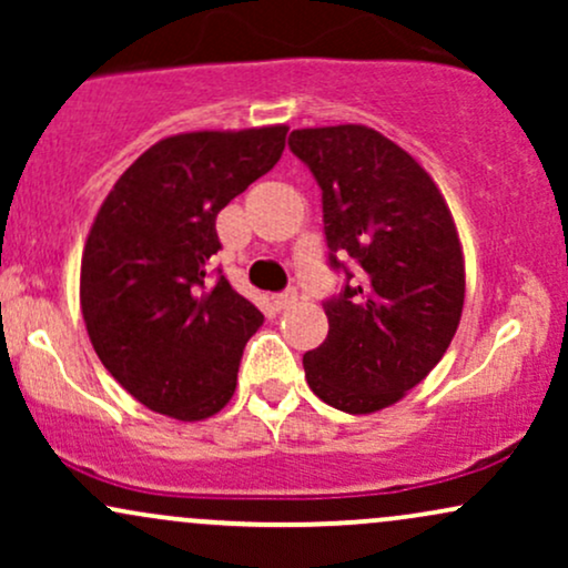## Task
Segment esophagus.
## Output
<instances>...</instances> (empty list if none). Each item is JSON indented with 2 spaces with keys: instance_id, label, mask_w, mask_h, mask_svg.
<instances>
[{
  "instance_id": "34e87169",
  "label": "esophagus",
  "mask_w": 568,
  "mask_h": 568,
  "mask_svg": "<svg viewBox=\"0 0 568 568\" xmlns=\"http://www.w3.org/2000/svg\"><path fill=\"white\" fill-rule=\"evenodd\" d=\"M296 302H298V291L296 288H285L283 293H277V296H275L277 310H288V306H293Z\"/></svg>"
}]
</instances>
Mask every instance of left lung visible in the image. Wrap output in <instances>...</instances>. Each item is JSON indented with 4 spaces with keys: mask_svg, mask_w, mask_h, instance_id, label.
Returning <instances> with one entry per match:
<instances>
[{
    "mask_svg": "<svg viewBox=\"0 0 568 568\" xmlns=\"http://www.w3.org/2000/svg\"><path fill=\"white\" fill-rule=\"evenodd\" d=\"M323 194L328 336L304 355L312 393L347 414L393 406L438 366L465 304V264L438 186L410 154L363 125L288 135Z\"/></svg>",
    "mask_w": 568,
    "mask_h": 568,
    "instance_id": "8db88e82",
    "label": "left lung"
}]
</instances>
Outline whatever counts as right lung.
<instances>
[{"instance_id": "obj_1", "label": "right lung", "mask_w": 568, "mask_h": 568, "mask_svg": "<svg viewBox=\"0 0 568 568\" xmlns=\"http://www.w3.org/2000/svg\"><path fill=\"white\" fill-rule=\"evenodd\" d=\"M288 128L154 143L98 211L80 302L95 355L158 414L194 422L230 403L264 315L213 270L221 207L277 165Z\"/></svg>"}]
</instances>
